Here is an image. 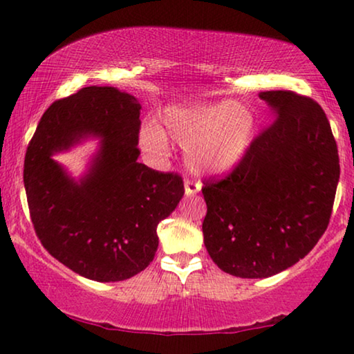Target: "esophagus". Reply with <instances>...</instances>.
<instances>
[{"instance_id":"1","label":"esophagus","mask_w":354,"mask_h":354,"mask_svg":"<svg viewBox=\"0 0 354 354\" xmlns=\"http://www.w3.org/2000/svg\"><path fill=\"white\" fill-rule=\"evenodd\" d=\"M200 191H202V184L200 183L192 181V179H186V181H184V192H186L187 197L198 194Z\"/></svg>"}]
</instances>
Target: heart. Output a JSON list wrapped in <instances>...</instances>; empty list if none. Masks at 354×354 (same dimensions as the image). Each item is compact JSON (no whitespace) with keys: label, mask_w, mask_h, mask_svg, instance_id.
I'll use <instances>...</instances> for the list:
<instances>
[{"label":"heart","mask_w":354,"mask_h":354,"mask_svg":"<svg viewBox=\"0 0 354 354\" xmlns=\"http://www.w3.org/2000/svg\"><path fill=\"white\" fill-rule=\"evenodd\" d=\"M256 118L250 106L230 100L170 106L162 114V129L147 124L141 130L146 151L167 152L168 138L186 147L187 165L200 175H225L240 165L250 151Z\"/></svg>","instance_id":"b5f03b06"}]
</instances>
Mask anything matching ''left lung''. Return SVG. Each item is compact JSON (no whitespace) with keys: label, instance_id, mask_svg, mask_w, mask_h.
Instances as JSON below:
<instances>
[{"label":"left lung","instance_id":"obj_1","mask_svg":"<svg viewBox=\"0 0 354 354\" xmlns=\"http://www.w3.org/2000/svg\"><path fill=\"white\" fill-rule=\"evenodd\" d=\"M273 122L240 165L203 183V241L221 270L268 278L304 259L328 229L340 163L323 108L291 91H267Z\"/></svg>","mask_w":354,"mask_h":354}]
</instances>
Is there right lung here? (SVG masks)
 I'll use <instances>...</instances> for the list:
<instances>
[{
  "label": "right lung",
  "instance_id": "obj_1",
  "mask_svg": "<svg viewBox=\"0 0 354 354\" xmlns=\"http://www.w3.org/2000/svg\"><path fill=\"white\" fill-rule=\"evenodd\" d=\"M141 104L115 87H84L57 100L39 120L25 156L24 184L42 246L93 281H122L154 259L157 225L184 195L178 173L138 162ZM102 140L75 180L51 159L90 138Z\"/></svg>",
  "mask_w": 354,
  "mask_h": 354
}]
</instances>
